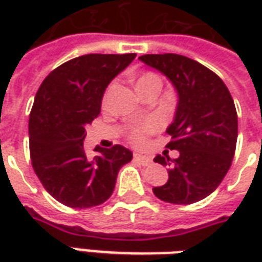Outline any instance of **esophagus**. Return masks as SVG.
I'll list each match as a JSON object with an SVG mask.
<instances>
[{
    "mask_svg": "<svg viewBox=\"0 0 262 262\" xmlns=\"http://www.w3.org/2000/svg\"><path fill=\"white\" fill-rule=\"evenodd\" d=\"M135 160H136L139 164L144 165V167H147V165L151 164V159L147 157V156H142V154H135Z\"/></svg>",
    "mask_w": 262,
    "mask_h": 262,
    "instance_id": "34e87169",
    "label": "esophagus"
}]
</instances>
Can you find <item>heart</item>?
<instances>
[{
  "label": "heart",
  "mask_w": 262,
  "mask_h": 262,
  "mask_svg": "<svg viewBox=\"0 0 262 262\" xmlns=\"http://www.w3.org/2000/svg\"><path fill=\"white\" fill-rule=\"evenodd\" d=\"M148 80H159V77L151 74V73H146V74H143L142 77L139 78L137 84H139V82H143V81H148ZM103 101H105V99H103ZM157 129H159V122H157V120L156 119L147 120V122H144L142 126H139V127H136L135 130L132 132L130 140L135 143V144H142V143L144 142L146 136L150 135V133H153V132H156Z\"/></svg>",
  "instance_id": "obj_1"
}]
</instances>
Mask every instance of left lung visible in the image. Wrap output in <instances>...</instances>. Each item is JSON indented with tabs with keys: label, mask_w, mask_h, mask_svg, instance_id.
Returning <instances> with one entry per match:
<instances>
[{
	"label": "left lung",
	"mask_w": 262,
	"mask_h": 262,
	"mask_svg": "<svg viewBox=\"0 0 262 262\" xmlns=\"http://www.w3.org/2000/svg\"><path fill=\"white\" fill-rule=\"evenodd\" d=\"M139 59L159 70L178 92L174 122L167 127L170 150L180 157L156 156L168 165V181L153 188L164 202L189 205L213 192L230 168L237 143V112L219 75L181 54H144Z\"/></svg>",
	"instance_id": "left-lung-1"
}]
</instances>
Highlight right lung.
<instances>
[{
    "instance_id": "right-lung-1",
    "label": "right lung",
    "mask_w": 262,
    "mask_h": 262,
    "mask_svg": "<svg viewBox=\"0 0 262 262\" xmlns=\"http://www.w3.org/2000/svg\"><path fill=\"white\" fill-rule=\"evenodd\" d=\"M135 53L84 54L43 80L29 116L32 167L45 189L69 208L98 206L114 192L120 167L133 157L115 144L86 157L85 126L101 112L103 92L130 64Z\"/></svg>"
}]
</instances>
